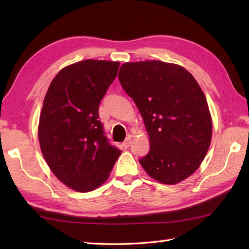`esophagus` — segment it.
Returning a JSON list of instances; mask_svg holds the SVG:
<instances>
[{"label": "esophagus", "mask_w": 249, "mask_h": 249, "mask_svg": "<svg viewBox=\"0 0 249 249\" xmlns=\"http://www.w3.org/2000/svg\"><path fill=\"white\" fill-rule=\"evenodd\" d=\"M130 144H131V139H130V137H128V138H126L125 141L123 142V146L125 147V149H127Z\"/></svg>", "instance_id": "obj_1"}]
</instances>
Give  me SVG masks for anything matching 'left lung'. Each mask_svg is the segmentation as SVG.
Listing matches in <instances>:
<instances>
[{"instance_id": "1", "label": "left lung", "mask_w": 249, "mask_h": 249, "mask_svg": "<svg viewBox=\"0 0 249 249\" xmlns=\"http://www.w3.org/2000/svg\"><path fill=\"white\" fill-rule=\"evenodd\" d=\"M124 91L143 118L150 151L139 160L162 184H177L197 170L212 139V119L204 94L184 67L161 61L124 63Z\"/></svg>"}]
</instances>
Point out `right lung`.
Here are the masks:
<instances>
[{"instance_id":"add662e5","label":"right lung","mask_w":249,"mask_h":249,"mask_svg":"<svg viewBox=\"0 0 249 249\" xmlns=\"http://www.w3.org/2000/svg\"><path fill=\"white\" fill-rule=\"evenodd\" d=\"M120 63L84 60L66 66L50 83L40 112L41 153L66 186L86 193L107 181L121 151L110 144L99 104Z\"/></svg>"}]
</instances>
